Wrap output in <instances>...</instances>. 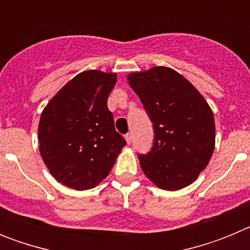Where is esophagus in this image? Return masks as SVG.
I'll return each instance as SVG.
<instances>
[{
  "label": "esophagus",
  "mask_w": 250,
  "mask_h": 250,
  "mask_svg": "<svg viewBox=\"0 0 250 250\" xmlns=\"http://www.w3.org/2000/svg\"><path fill=\"white\" fill-rule=\"evenodd\" d=\"M125 140H126V143L127 144H131L132 143V135L131 134H126V135H125Z\"/></svg>",
  "instance_id": "34e87169"
}]
</instances>
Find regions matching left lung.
Here are the masks:
<instances>
[{
  "instance_id": "1",
  "label": "left lung",
  "mask_w": 250,
  "mask_h": 250,
  "mask_svg": "<svg viewBox=\"0 0 250 250\" xmlns=\"http://www.w3.org/2000/svg\"><path fill=\"white\" fill-rule=\"evenodd\" d=\"M127 83L149 114L155 140L139 155L140 167L164 190H180L198 179L215 147V121L203 95L175 70L155 66L131 72Z\"/></svg>"
}]
</instances>
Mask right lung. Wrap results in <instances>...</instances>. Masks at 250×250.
Wrapping results in <instances>:
<instances>
[{
	"label": "right lung",
	"instance_id": "1",
	"mask_svg": "<svg viewBox=\"0 0 250 250\" xmlns=\"http://www.w3.org/2000/svg\"><path fill=\"white\" fill-rule=\"evenodd\" d=\"M116 79V72H80L41 112L40 154L51 175L65 187L75 190L96 187L126 145L107 109Z\"/></svg>",
	"mask_w": 250,
	"mask_h": 250
}]
</instances>
